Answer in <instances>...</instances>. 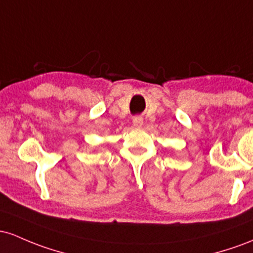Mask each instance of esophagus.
<instances>
[{"instance_id":"34e87169","label":"esophagus","mask_w":253,"mask_h":253,"mask_svg":"<svg viewBox=\"0 0 253 253\" xmlns=\"http://www.w3.org/2000/svg\"><path fill=\"white\" fill-rule=\"evenodd\" d=\"M132 124H134V126H141L143 124V118L141 116H136V117L132 118Z\"/></svg>"}]
</instances>
